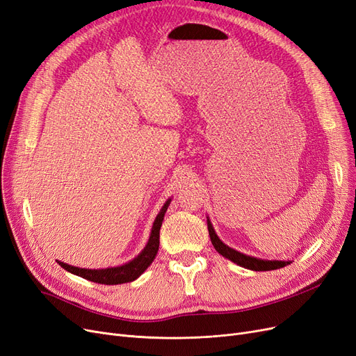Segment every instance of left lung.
I'll use <instances>...</instances> for the list:
<instances>
[{"label":"left lung","instance_id":"left-lung-1","mask_svg":"<svg viewBox=\"0 0 356 356\" xmlns=\"http://www.w3.org/2000/svg\"><path fill=\"white\" fill-rule=\"evenodd\" d=\"M208 221V232H209V238H211V243L213 246L216 248V251L222 255L225 258L233 261L234 264H238L243 268H248V270H252V271H270V270H277V268H282V267H286L291 264V261H277V259H273V261H268V259H261V258H255V257H249V255H245L239 251H236V249L227 246L226 243H222L220 241V238L217 236L211 221Z\"/></svg>","mask_w":356,"mask_h":356}]
</instances>
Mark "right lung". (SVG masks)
Wrapping results in <instances>:
<instances>
[{"instance_id": "1", "label": "right lung", "mask_w": 356, "mask_h": 356, "mask_svg": "<svg viewBox=\"0 0 356 356\" xmlns=\"http://www.w3.org/2000/svg\"><path fill=\"white\" fill-rule=\"evenodd\" d=\"M170 201L171 200H168L164 204V207L161 208V211L158 213L154 225H152L151 236H149V241H148L147 246L143 248V251L136 258L129 261L127 264H123L120 267H111V268L89 270V268L73 267V266L65 264V262H61V261H57V262L69 273L76 274V275H79V277H83L89 282L99 283V284H122V283H129V282L136 280L139 275L152 264V261L156 257L158 246H160V229L163 225L164 214L170 205Z\"/></svg>"}]
</instances>
